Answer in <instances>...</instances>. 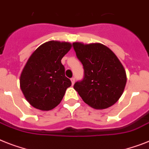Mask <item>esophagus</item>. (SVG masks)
Here are the masks:
<instances>
[{
  "instance_id": "esophagus-1",
  "label": "esophagus",
  "mask_w": 149,
  "mask_h": 149,
  "mask_svg": "<svg viewBox=\"0 0 149 149\" xmlns=\"http://www.w3.org/2000/svg\"><path fill=\"white\" fill-rule=\"evenodd\" d=\"M71 82H72V85H73V84H74V82H75V78L74 77H73V78H71Z\"/></svg>"
}]
</instances>
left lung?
Instances as JSON below:
<instances>
[{
  "instance_id": "obj_1",
  "label": "left lung",
  "mask_w": 149,
  "mask_h": 149,
  "mask_svg": "<svg viewBox=\"0 0 149 149\" xmlns=\"http://www.w3.org/2000/svg\"><path fill=\"white\" fill-rule=\"evenodd\" d=\"M77 58L82 64L84 78L73 85L83 101L92 108L103 109L118 101L125 90V68L115 54L100 43L73 42Z\"/></svg>"
}]
</instances>
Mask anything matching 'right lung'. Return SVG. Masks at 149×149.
Returning <instances> with one entry per match:
<instances>
[{"mask_svg":"<svg viewBox=\"0 0 149 149\" xmlns=\"http://www.w3.org/2000/svg\"><path fill=\"white\" fill-rule=\"evenodd\" d=\"M70 42L49 41L31 55L20 76V87L34 108L51 110L58 105L71 85L61 59L70 51Z\"/></svg>","mask_w":149,"mask_h":149,"instance_id":"1","label":"right lung"}]
</instances>
